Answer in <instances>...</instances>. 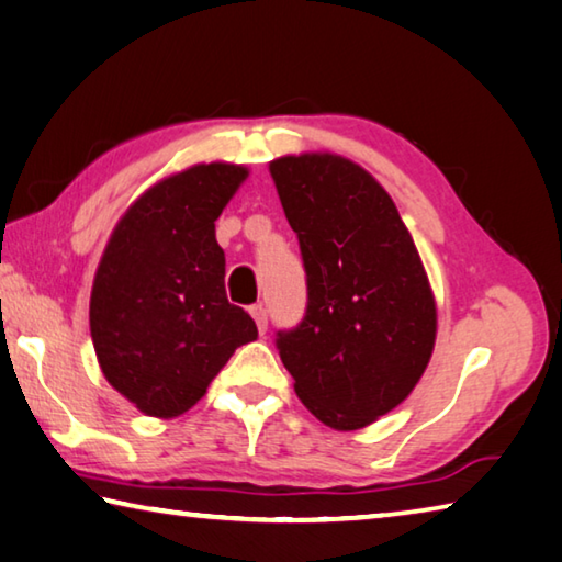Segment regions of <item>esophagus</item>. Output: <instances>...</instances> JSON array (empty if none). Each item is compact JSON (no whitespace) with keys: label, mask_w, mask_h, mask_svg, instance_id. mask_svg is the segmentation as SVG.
<instances>
[{"label":"esophagus","mask_w":562,"mask_h":562,"mask_svg":"<svg viewBox=\"0 0 562 562\" xmlns=\"http://www.w3.org/2000/svg\"><path fill=\"white\" fill-rule=\"evenodd\" d=\"M249 315L255 317L257 329H260V333H265V329H267V310H265L262 302H257V305L249 307Z\"/></svg>","instance_id":"esophagus-1"}]
</instances>
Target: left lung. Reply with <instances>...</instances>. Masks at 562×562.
<instances>
[{
  "instance_id": "8db88e82",
  "label": "left lung",
  "mask_w": 562,
  "mask_h": 562,
  "mask_svg": "<svg viewBox=\"0 0 562 562\" xmlns=\"http://www.w3.org/2000/svg\"><path fill=\"white\" fill-rule=\"evenodd\" d=\"M307 282L305 315L278 329L295 393L335 430L375 423L413 393L435 345V300L390 194L350 159L270 165Z\"/></svg>"
}]
</instances>
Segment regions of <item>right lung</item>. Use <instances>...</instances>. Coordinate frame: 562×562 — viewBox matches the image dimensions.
I'll use <instances>...</instances> for the list:
<instances>
[{
    "label": "right lung",
    "mask_w": 562,
    "mask_h": 562,
    "mask_svg": "<svg viewBox=\"0 0 562 562\" xmlns=\"http://www.w3.org/2000/svg\"><path fill=\"white\" fill-rule=\"evenodd\" d=\"M247 177L194 165L142 194L97 270L89 327L104 378L142 413L175 417L207 393L257 325L225 292L215 220Z\"/></svg>",
    "instance_id": "1"
}]
</instances>
